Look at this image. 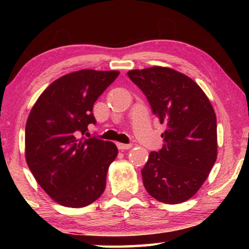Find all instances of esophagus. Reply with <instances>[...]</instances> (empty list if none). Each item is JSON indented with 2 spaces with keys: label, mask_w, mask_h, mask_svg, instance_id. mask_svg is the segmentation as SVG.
Segmentation results:
<instances>
[{
  "label": "esophagus",
  "mask_w": 249,
  "mask_h": 249,
  "mask_svg": "<svg viewBox=\"0 0 249 249\" xmlns=\"http://www.w3.org/2000/svg\"><path fill=\"white\" fill-rule=\"evenodd\" d=\"M117 148L120 150H125V149H129L132 148V144H123V142H117Z\"/></svg>",
  "instance_id": "esophagus-1"
}]
</instances>
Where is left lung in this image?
I'll use <instances>...</instances> for the list:
<instances>
[{"instance_id": "left-lung-1", "label": "left lung", "mask_w": 249, "mask_h": 249, "mask_svg": "<svg viewBox=\"0 0 249 249\" xmlns=\"http://www.w3.org/2000/svg\"><path fill=\"white\" fill-rule=\"evenodd\" d=\"M166 130L162 148L151 151L142 170L149 195L167 204L185 202L208 178L217 157L216 115L203 90L171 68L130 70Z\"/></svg>"}]
</instances>
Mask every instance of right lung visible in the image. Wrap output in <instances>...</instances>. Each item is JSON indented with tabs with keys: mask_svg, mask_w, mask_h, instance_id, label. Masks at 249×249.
Segmentation results:
<instances>
[{
	"mask_svg": "<svg viewBox=\"0 0 249 249\" xmlns=\"http://www.w3.org/2000/svg\"><path fill=\"white\" fill-rule=\"evenodd\" d=\"M119 71L79 70L62 75L40 94L25 128V156L34 178L58 204L83 208L102 196L117 156L112 142L87 138L99 96Z\"/></svg>",
	"mask_w": 249,
	"mask_h": 249,
	"instance_id": "add662e5",
	"label": "right lung"
}]
</instances>
